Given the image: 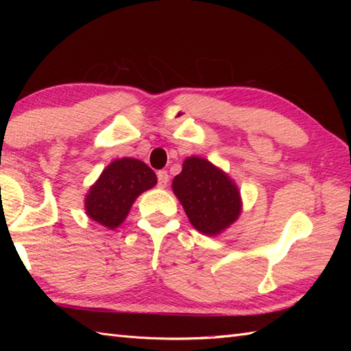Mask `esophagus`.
<instances>
[{
  "instance_id": "34e87169",
  "label": "esophagus",
  "mask_w": 351,
  "mask_h": 351,
  "mask_svg": "<svg viewBox=\"0 0 351 351\" xmlns=\"http://www.w3.org/2000/svg\"><path fill=\"white\" fill-rule=\"evenodd\" d=\"M156 178H158V187H160V189L167 187V184H169V173H167L166 170H160L158 173H156Z\"/></svg>"
}]
</instances>
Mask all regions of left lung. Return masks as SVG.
Instances as JSON below:
<instances>
[{
  "mask_svg": "<svg viewBox=\"0 0 351 351\" xmlns=\"http://www.w3.org/2000/svg\"><path fill=\"white\" fill-rule=\"evenodd\" d=\"M190 223L205 235H219L241 214L235 182L208 160L189 156L171 182Z\"/></svg>",
  "mask_w": 351,
  "mask_h": 351,
  "instance_id": "8db88e82",
  "label": "left lung"
}]
</instances>
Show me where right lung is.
I'll return each instance as SVG.
<instances>
[{"instance_id":"right-lung-1","label":"right lung","mask_w":351,"mask_h":351,"mask_svg":"<svg viewBox=\"0 0 351 351\" xmlns=\"http://www.w3.org/2000/svg\"><path fill=\"white\" fill-rule=\"evenodd\" d=\"M156 184L155 171L136 158H119L102 170L86 196V214L107 229L123 223L141 193Z\"/></svg>"}]
</instances>
